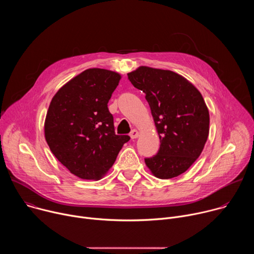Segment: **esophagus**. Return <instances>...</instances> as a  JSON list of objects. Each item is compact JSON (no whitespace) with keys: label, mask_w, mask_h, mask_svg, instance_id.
Returning <instances> with one entry per match:
<instances>
[{"label":"esophagus","mask_w":254,"mask_h":254,"mask_svg":"<svg viewBox=\"0 0 254 254\" xmlns=\"http://www.w3.org/2000/svg\"><path fill=\"white\" fill-rule=\"evenodd\" d=\"M129 135H130V137H131V139H134V138H136V137H138V135H139V133H138V131L136 130V129H132L131 131H130V133H129Z\"/></svg>","instance_id":"34e87169"}]
</instances>
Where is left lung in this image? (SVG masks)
I'll list each match as a JSON object with an SVG mask.
<instances>
[{"label":"left lung","instance_id":"1","mask_svg":"<svg viewBox=\"0 0 254 254\" xmlns=\"http://www.w3.org/2000/svg\"><path fill=\"white\" fill-rule=\"evenodd\" d=\"M146 93L160 136V150L144 159L152 174L171 179L186 172L201 155L209 134V112L200 91L171 70L140 66L127 73Z\"/></svg>","mask_w":254,"mask_h":254}]
</instances>
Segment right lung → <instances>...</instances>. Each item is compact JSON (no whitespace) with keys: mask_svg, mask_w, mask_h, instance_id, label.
Listing matches in <instances>:
<instances>
[{"mask_svg":"<svg viewBox=\"0 0 254 254\" xmlns=\"http://www.w3.org/2000/svg\"><path fill=\"white\" fill-rule=\"evenodd\" d=\"M122 76L90 68L72 78L53 96L44 131L48 146L71 174L99 180L117 160L128 135L115 132L107 103Z\"/></svg>","mask_w":254,"mask_h":254,"instance_id":"right-lung-1","label":"right lung"}]
</instances>
